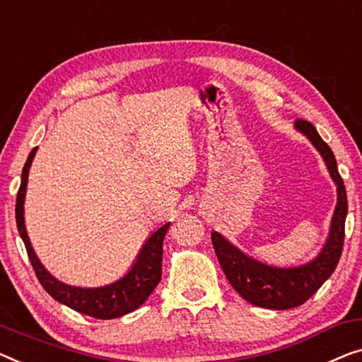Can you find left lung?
I'll use <instances>...</instances> for the list:
<instances>
[{
	"instance_id": "8db88e82",
	"label": "left lung",
	"mask_w": 362,
	"mask_h": 362,
	"mask_svg": "<svg viewBox=\"0 0 362 362\" xmlns=\"http://www.w3.org/2000/svg\"><path fill=\"white\" fill-rule=\"evenodd\" d=\"M294 128L319 151L337 185V206L332 216L330 233L319 255L299 267H273L249 257L216 230L211 233L216 257L233 288L250 304L273 310L293 309L304 304L332 276L341 257L344 221L348 214L346 190L330 146L323 141L310 122L296 120Z\"/></svg>"
}]
</instances>
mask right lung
<instances>
[{
  "mask_svg": "<svg viewBox=\"0 0 362 362\" xmlns=\"http://www.w3.org/2000/svg\"><path fill=\"white\" fill-rule=\"evenodd\" d=\"M35 153L37 148L30 151L23 169V175H21V187L18 192V199H16V224H18L19 235L24 242L27 255H29V260L43 289L55 300L68 305L69 309L76 310L79 314L94 317V319L110 320L136 310L139 305H143V302L149 298L160 281L164 252L163 242L170 223L163 224L148 237L132 268L117 281L99 286V288H79V286L62 283L60 279H57L42 265L35 250L32 249L30 239L25 229L24 202L27 179H29V169L32 160L35 158Z\"/></svg>",
  "mask_w": 362,
  "mask_h": 362,
  "instance_id": "obj_1",
  "label": "right lung"
}]
</instances>
